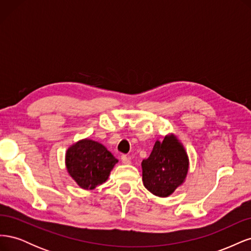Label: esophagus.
Returning <instances> with one entry per match:
<instances>
[{
    "instance_id": "34e87169",
    "label": "esophagus",
    "mask_w": 251,
    "mask_h": 251,
    "mask_svg": "<svg viewBox=\"0 0 251 251\" xmlns=\"http://www.w3.org/2000/svg\"><path fill=\"white\" fill-rule=\"evenodd\" d=\"M121 162L124 164H130L131 163V158L127 157L126 155H123L121 156Z\"/></svg>"
}]
</instances>
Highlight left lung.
<instances>
[{
	"instance_id": "8db88e82",
	"label": "left lung",
	"mask_w": 251,
	"mask_h": 251,
	"mask_svg": "<svg viewBox=\"0 0 251 251\" xmlns=\"http://www.w3.org/2000/svg\"><path fill=\"white\" fill-rule=\"evenodd\" d=\"M142 165V180L148 191L158 197H168L183 183L188 171L184 149L174 137L156 141Z\"/></svg>"
}]
</instances>
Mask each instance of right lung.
<instances>
[{"instance_id":"add662e5","label":"right lung","mask_w":251,"mask_h":251,"mask_svg":"<svg viewBox=\"0 0 251 251\" xmlns=\"http://www.w3.org/2000/svg\"><path fill=\"white\" fill-rule=\"evenodd\" d=\"M117 159L102 144L81 140L67 151V170L76 183L85 189H93L108 179Z\"/></svg>"}]
</instances>
